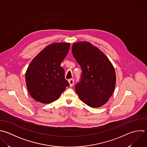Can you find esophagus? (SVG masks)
<instances>
[{
    "label": "esophagus",
    "instance_id": "obj_1",
    "mask_svg": "<svg viewBox=\"0 0 147 147\" xmlns=\"http://www.w3.org/2000/svg\"><path fill=\"white\" fill-rule=\"evenodd\" d=\"M74 79H73V78L69 80V84H70V87L73 86V84H74Z\"/></svg>",
    "mask_w": 147,
    "mask_h": 147
}]
</instances>
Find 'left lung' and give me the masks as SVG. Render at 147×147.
<instances>
[{
    "instance_id": "8db88e82",
    "label": "left lung",
    "mask_w": 147,
    "mask_h": 147,
    "mask_svg": "<svg viewBox=\"0 0 147 147\" xmlns=\"http://www.w3.org/2000/svg\"><path fill=\"white\" fill-rule=\"evenodd\" d=\"M71 52L82 70L80 81L75 85L77 94L92 108L102 106L115 88L116 76L112 64L101 51L88 42L74 43Z\"/></svg>"
}]
</instances>
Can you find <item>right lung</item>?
Listing matches in <instances>:
<instances>
[{
	"label": "right lung",
	"instance_id": "obj_1",
	"mask_svg": "<svg viewBox=\"0 0 147 147\" xmlns=\"http://www.w3.org/2000/svg\"><path fill=\"white\" fill-rule=\"evenodd\" d=\"M69 49L70 43H53L32 59L26 73V83L35 100L44 104L53 102L69 86L61 66Z\"/></svg>",
	"mask_w": 147,
	"mask_h": 147
}]
</instances>
